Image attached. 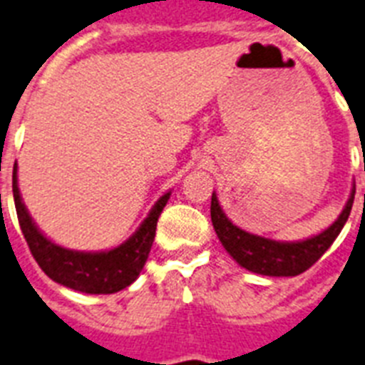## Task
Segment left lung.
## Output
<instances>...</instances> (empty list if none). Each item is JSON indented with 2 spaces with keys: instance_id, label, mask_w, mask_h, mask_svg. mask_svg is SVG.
<instances>
[{
  "instance_id": "obj_1",
  "label": "left lung",
  "mask_w": 365,
  "mask_h": 365,
  "mask_svg": "<svg viewBox=\"0 0 365 365\" xmlns=\"http://www.w3.org/2000/svg\"><path fill=\"white\" fill-rule=\"evenodd\" d=\"M352 201H354V190L341 215L328 230L312 239L298 240V242H279L240 230L225 216L216 194H212L210 200V220L220 242L224 244L227 254L242 269L263 276H298L306 272L313 263H317L321 255L332 246L351 215Z\"/></svg>"
}]
</instances>
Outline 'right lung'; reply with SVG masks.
<instances>
[{"label": "right lung", "mask_w": 365, "mask_h": 365, "mask_svg": "<svg viewBox=\"0 0 365 365\" xmlns=\"http://www.w3.org/2000/svg\"><path fill=\"white\" fill-rule=\"evenodd\" d=\"M13 195L18 222L33 257L48 278L87 294H111L128 287L140 276L156 235V222L170 200L164 194L130 239L108 252H76L57 246L33 224L18 190L16 164L13 171Z\"/></svg>", "instance_id": "right-lung-1"}]
</instances>
